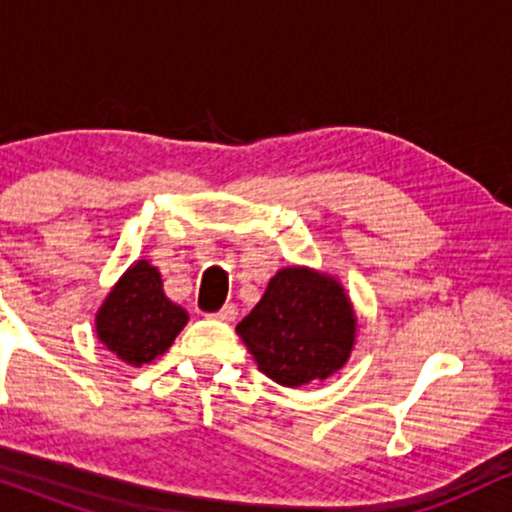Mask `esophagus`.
<instances>
[{
  "label": "esophagus",
  "instance_id": "obj_1",
  "mask_svg": "<svg viewBox=\"0 0 512 512\" xmlns=\"http://www.w3.org/2000/svg\"><path fill=\"white\" fill-rule=\"evenodd\" d=\"M212 317H217V319H222V321H232L234 317H237V307H234V304H225V307H222L220 312L212 314Z\"/></svg>",
  "mask_w": 512,
  "mask_h": 512
}]
</instances>
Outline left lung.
Here are the masks:
<instances>
[{
    "label": "left lung",
    "instance_id": "1",
    "mask_svg": "<svg viewBox=\"0 0 512 512\" xmlns=\"http://www.w3.org/2000/svg\"><path fill=\"white\" fill-rule=\"evenodd\" d=\"M237 333L258 370L283 387H300L346 365L355 314L333 278L309 268H283L249 317L239 321Z\"/></svg>",
    "mask_w": 512,
    "mask_h": 512
}]
</instances>
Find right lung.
Masks as SVG:
<instances>
[{"label": "right lung", "mask_w": 512, "mask_h": 512, "mask_svg": "<svg viewBox=\"0 0 512 512\" xmlns=\"http://www.w3.org/2000/svg\"><path fill=\"white\" fill-rule=\"evenodd\" d=\"M186 321V309L164 295L157 268L137 261L99 309L96 333L123 363L140 367L162 355Z\"/></svg>", "instance_id": "right-lung-1"}]
</instances>
